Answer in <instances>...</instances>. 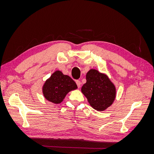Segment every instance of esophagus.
Listing matches in <instances>:
<instances>
[{
  "mask_svg": "<svg viewBox=\"0 0 154 154\" xmlns=\"http://www.w3.org/2000/svg\"><path fill=\"white\" fill-rule=\"evenodd\" d=\"M76 85H77V86H78V87L80 88V86H81V82H80V81H79V80H76Z\"/></svg>",
  "mask_w": 154,
  "mask_h": 154,
  "instance_id": "1",
  "label": "esophagus"
}]
</instances>
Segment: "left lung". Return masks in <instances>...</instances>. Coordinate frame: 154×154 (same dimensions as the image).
Instances as JSON below:
<instances>
[{
  "label": "left lung",
  "mask_w": 154,
  "mask_h": 154,
  "mask_svg": "<svg viewBox=\"0 0 154 154\" xmlns=\"http://www.w3.org/2000/svg\"><path fill=\"white\" fill-rule=\"evenodd\" d=\"M86 80L82 92L93 109L103 111L112 104L116 94V87L106 74L91 69L86 74Z\"/></svg>",
  "instance_id": "8db88e82"
}]
</instances>
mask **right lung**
Segmentation results:
<instances>
[{
	"instance_id": "add662e5",
	"label": "right lung",
	"mask_w": 154,
	"mask_h": 154,
	"mask_svg": "<svg viewBox=\"0 0 154 154\" xmlns=\"http://www.w3.org/2000/svg\"><path fill=\"white\" fill-rule=\"evenodd\" d=\"M76 88V83L71 77L57 71L46 80L42 92L46 100L58 104L63 101L69 92Z\"/></svg>"
}]
</instances>
